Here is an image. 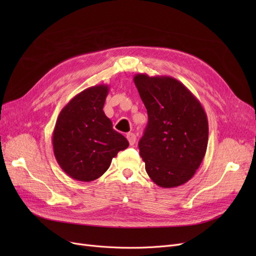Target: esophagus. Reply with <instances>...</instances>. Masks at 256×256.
I'll return each instance as SVG.
<instances>
[{"instance_id":"34e87169","label":"esophagus","mask_w":256,"mask_h":256,"mask_svg":"<svg viewBox=\"0 0 256 256\" xmlns=\"http://www.w3.org/2000/svg\"><path fill=\"white\" fill-rule=\"evenodd\" d=\"M127 138H128V141H129V144H130V145H134V144H136V136L134 134H132V132L128 134H127Z\"/></svg>"}]
</instances>
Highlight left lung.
<instances>
[{"label":"left lung","instance_id":"obj_1","mask_svg":"<svg viewBox=\"0 0 256 256\" xmlns=\"http://www.w3.org/2000/svg\"><path fill=\"white\" fill-rule=\"evenodd\" d=\"M148 114L138 142L150 180L161 188H174L190 180L204 159L208 120L198 98L168 76L134 78Z\"/></svg>","mask_w":256,"mask_h":256}]
</instances>
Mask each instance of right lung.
Here are the masks:
<instances>
[{
  "mask_svg": "<svg viewBox=\"0 0 256 256\" xmlns=\"http://www.w3.org/2000/svg\"><path fill=\"white\" fill-rule=\"evenodd\" d=\"M109 85L99 84L76 95L62 109L52 134L60 168L79 182H92L109 168L127 138L113 129L104 112Z\"/></svg>",
  "mask_w": 256,
  "mask_h": 256,
  "instance_id": "1",
  "label": "right lung"
}]
</instances>
